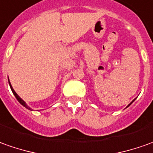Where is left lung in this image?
Here are the masks:
<instances>
[{
	"instance_id": "8db88e82",
	"label": "left lung",
	"mask_w": 153,
	"mask_h": 153,
	"mask_svg": "<svg viewBox=\"0 0 153 153\" xmlns=\"http://www.w3.org/2000/svg\"><path fill=\"white\" fill-rule=\"evenodd\" d=\"M134 100H135V99H134ZM134 100H133V101H132V102H131V103H130V104H129V105H128V106H130V105H131V103H133V102H134Z\"/></svg>"
}]
</instances>
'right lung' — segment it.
Here are the masks:
<instances>
[{"label": "right lung", "mask_w": 153, "mask_h": 153, "mask_svg": "<svg viewBox=\"0 0 153 153\" xmlns=\"http://www.w3.org/2000/svg\"><path fill=\"white\" fill-rule=\"evenodd\" d=\"M8 82H9V79H8ZM9 85H10V87H11V89H12V93H13V94H14V95H15V97H16V98H17V101H18V102H19V103H21L22 105H23V106H24V107L27 108V109H31V108H29V107H28V106H27V105L26 103H25V102H24V101H23V100H22V98H20V97H19V96H18V95H17V93H16V92H15V91H14V89L12 88V85H11V83H10V82H9Z\"/></svg>", "instance_id": "obj_1"}]
</instances>
